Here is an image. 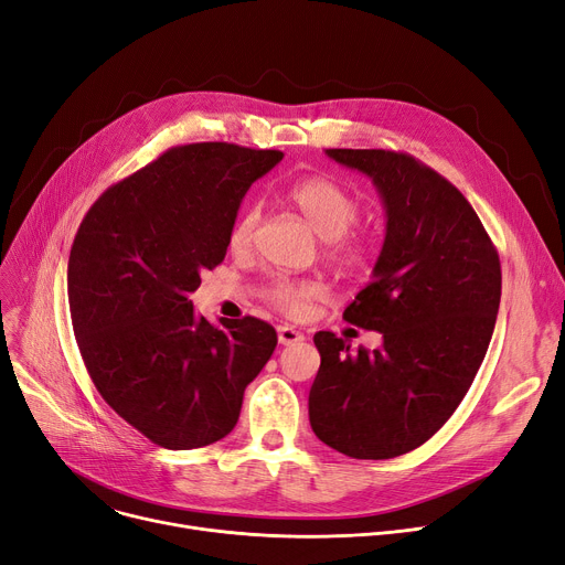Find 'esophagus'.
I'll use <instances>...</instances> for the list:
<instances>
[{
  "label": "esophagus",
  "instance_id": "obj_1",
  "mask_svg": "<svg viewBox=\"0 0 565 565\" xmlns=\"http://www.w3.org/2000/svg\"><path fill=\"white\" fill-rule=\"evenodd\" d=\"M277 337H279V343H281V345H292V343H298V341L305 339V334L298 332L295 328H290V324H279V328H277Z\"/></svg>",
  "mask_w": 565,
  "mask_h": 565
}]
</instances>
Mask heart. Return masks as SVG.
<instances>
[{
	"instance_id": "obj_1",
	"label": "heart",
	"mask_w": 565,
	"mask_h": 565,
	"mask_svg": "<svg viewBox=\"0 0 565 565\" xmlns=\"http://www.w3.org/2000/svg\"><path fill=\"white\" fill-rule=\"evenodd\" d=\"M286 194L288 201L307 217L313 231L324 237V256L341 265L343 270H362L375 258V235L352 228L362 215V203L345 185L328 175H309L292 183ZM258 222L260 207L256 203L245 205L228 228V247L233 252L249 249ZM320 295L322 290L313 281L277 279L267 288L270 302L292 318L305 316Z\"/></svg>"
}]
</instances>
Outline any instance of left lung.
<instances>
[{"label": "left lung", "instance_id": "8db88e82", "mask_svg": "<svg viewBox=\"0 0 565 565\" xmlns=\"http://www.w3.org/2000/svg\"><path fill=\"white\" fill-rule=\"evenodd\" d=\"M328 156L371 175L387 211L373 281L343 311L380 332L382 348L313 337L309 422L339 454L387 460L428 441L469 392L494 332L501 263L462 192L417 158L384 148Z\"/></svg>", "mask_w": 565, "mask_h": 565}]
</instances>
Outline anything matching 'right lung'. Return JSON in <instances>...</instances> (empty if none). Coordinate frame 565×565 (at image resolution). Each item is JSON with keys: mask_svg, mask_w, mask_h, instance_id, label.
<instances>
[{"mask_svg": "<svg viewBox=\"0 0 565 565\" xmlns=\"http://www.w3.org/2000/svg\"><path fill=\"white\" fill-rule=\"evenodd\" d=\"M281 151L226 141L173 146L88 207L68 258L77 348L105 403L158 447L226 437L247 384L277 348L273 324L194 316L243 196Z\"/></svg>", "mask_w": 565, "mask_h": 565, "instance_id": "1", "label": "right lung"}]
</instances>
